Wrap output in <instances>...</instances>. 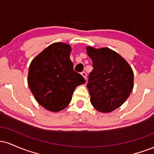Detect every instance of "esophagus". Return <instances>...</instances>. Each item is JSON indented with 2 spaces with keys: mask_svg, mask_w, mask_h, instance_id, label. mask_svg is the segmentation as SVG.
Listing matches in <instances>:
<instances>
[{
  "mask_svg": "<svg viewBox=\"0 0 154 154\" xmlns=\"http://www.w3.org/2000/svg\"><path fill=\"white\" fill-rule=\"evenodd\" d=\"M81 75H82V77H84V78L86 79V77H87V74H86V72H82V73H81Z\"/></svg>",
  "mask_w": 154,
  "mask_h": 154,
  "instance_id": "34e87169",
  "label": "esophagus"
}]
</instances>
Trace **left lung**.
Instances as JSON below:
<instances>
[{"mask_svg":"<svg viewBox=\"0 0 154 154\" xmlns=\"http://www.w3.org/2000/svg\"><path fill=\"white\" fill-rule=\"evenodd\" d=\"M86 50L93 66L87 85L91 104L100 112L114 111L132 91L133 71L126 60L110 48L88 46Z\"/></svg>","mask_w":154,"mask_h":154,"instance_id":"obj_1","label":"left lung"}]
</instances>
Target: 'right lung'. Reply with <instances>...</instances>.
Returning a JSON list of instances; mask_svg holds the SVG:
<instances>
[{"label": "right lung", "instance_id": "obj_1", "mask_svg": "<svg viewBox=\"0 0 154 154\" xmlns=\"http://www.w3.org/2000/svg\"><path fill=\"white\" fill-rule=\"evenodd\" d=\"M72 47L64 43L48 46L31 61L27 83L37 102L48 111L58 112L72 100L74 91L85 79L74 71Z\"/></svg>", "mask_w": 154, "mask_h": 154}]
</instances>
